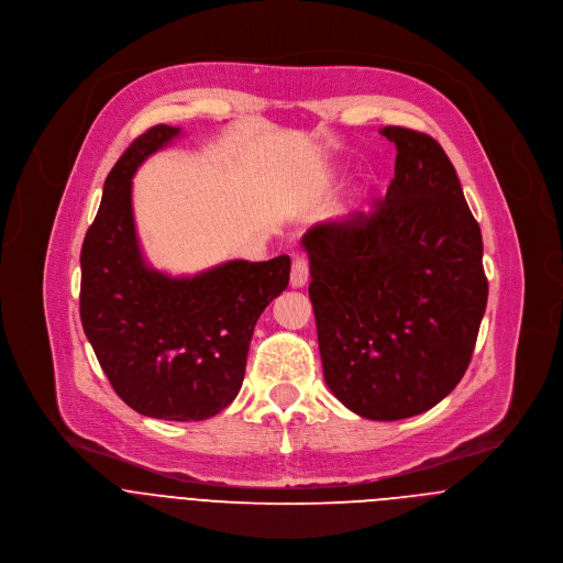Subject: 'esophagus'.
<instances>
[{
    "label": "esophagus",
    "instance_id": "34e87169",
    "mask_svg": "<svg viewBox=\"0 0 563 563\" xmlns=\"http://www.w3.org/2000/svg\"><path fill=\"white\" fill-rule=\"evenodd\" d=\"M308 260L303 255L292 257V271H290V286L303 288L308 284Z\"/></svg>",
    "mask_w": 563,
    "mask_h": 563
}]
</instances>
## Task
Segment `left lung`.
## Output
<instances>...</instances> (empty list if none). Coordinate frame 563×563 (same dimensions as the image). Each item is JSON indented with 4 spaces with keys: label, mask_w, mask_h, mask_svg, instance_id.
I'll use <instances>...</instances> for the list:
<instances>
[{
    "label": "left lung",
    "mask_w": 563,
    "mask_h": 563,
    "mask_svg": "<svg viewBox=\"0 0 563 563\" xmlns=\"http://www.w3.org/2000/svg\"><path fill=\"white\" fill-rule=\"evenodd\" d=\"M380 134L396 145L385 198L314 224L301 244L328 387L363 418L400 420L464 376L488 282L479 224L444 150L409 128Z\"/></svg>",
    "instance_id": "1"
}]
</instances>
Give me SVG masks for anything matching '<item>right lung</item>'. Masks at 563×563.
<instances>
[{
  "instance_id": "add662e5",
  "label": "right lung",
  "mask_w": 563,
  "mask_h": 563,
  "mask_svg": "<svg viewBox=\"0 0 563 563\" xmlns=\"http://www.w3.org/2000/svg\"><path fill=\"white\" fill-rule=\"evenodd\" d=\"M180 130L154 125L117 161L81 249V323L114 391L139 413L207 420L238 396L255 323L290 279V257L167 277L141 255L132 176Z\"/></svg>"
}]
</instances>
